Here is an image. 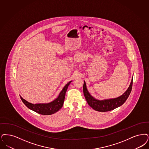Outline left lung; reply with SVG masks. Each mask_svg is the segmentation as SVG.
Returning <instances> with one entry per match:
<instances>
[{
	"instance_id": "left-lung-1",
	"label": "left lung",
	"mask_w": 149,
	"mask_h": 149,
	"mask_svg": "<svg viewBox=\"0 0 149 149\" xmlns=\"http://www.w3.org/2000/svg\"><path fill=\"white\" fill-rule=\"evenodd\" d=\"M132 79L133 77L131 79V83L129 88L123 94L118 97L104 100L96 99L91 95L88 90L85 81H84L83 92L86 100L90 107L96 111L100 112H106L113 110L121 106L128 98L132 89Z\"/></svg>"
}]
</instances>
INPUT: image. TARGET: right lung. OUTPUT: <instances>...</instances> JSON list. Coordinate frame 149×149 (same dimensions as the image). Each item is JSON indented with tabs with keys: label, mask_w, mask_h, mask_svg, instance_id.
Masks as SVG:
<instances>
[{
	"label": "right lung",
	"mask_w": 149,
	"mask_h": 149,
	"mask_svg": "<svg viewBox=\"0 0 149 149\" xmlns=\"http://www.w3.org/2000/svg\"><path fill=\"white\" fill-rule=\"evenodd\" d=\"M72 81H70L66 84L63 89L60 91L58 96L55 99H54L53 101L50 102L32 104L25 100L20 95V97L26 107H28L30 110L41 115H52L56 113L63 107L65 99L66 91Z\"/></svg>",
	"instance_id": "1"
}]
</instances>
